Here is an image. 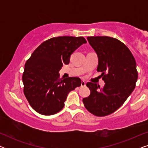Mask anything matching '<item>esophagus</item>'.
Returning a JSON list of instances; mask_svg holds the SVG:
<instances>
[{
	"instance_id": "34e87169",
	"label": "esophagus",
	"mask_w": 148,
	"mask_h": 148,
	"mask_svg": "<svg viewBox=\"0 0 148 148\" xmlns=\"http://www.w3.org/2000/svg\"><path fill=\"white\" fill-rule=\"evenodd\" d=\"M86 86V82H85L84 81H82V82H81V87H85Z\"/></svg>"
}]
</instances>
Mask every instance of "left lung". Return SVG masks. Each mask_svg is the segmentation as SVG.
Instances as JSON below:
<instances>
[{
  "instance_id": "8db88e82",
  "label": "left lung",
  "mask_w": 148,
  "mask_h": 148,
  "mask_svg": "<svg viewBox=\"0 0 148 148\" xmlns=\"http://www.w3.org/2000/svg\"><path fill=\"white\" fill-rule=\"evenodd\" d=\"M98 56L97 71L102 72L105 85L88 82L90 95L83 99L89 112L97 116L112 114L123 104L135 88L138 77L136 62L125 44L108 36L88 37Z\"/></svg>"
}]
</instances>
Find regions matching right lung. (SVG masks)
<instances>
[{
  "mask_svg": "<svg viewBox=\"0 0 148 148\" xmlns=\"http://www.w3.org/2000/svg\"><path fill=\"white\" fill-rule=\"evenodd\" d=\"M87 41L84 37L59 36L40 44L25 62L23 92L34 110L43 115L61 110L69 93L81 86L79 77L60 78L63 64L69 63L75 50Z\"/></svg>",
  "mask_w": 148,
  "mask_h": 148,
  "instance_id": "1",
  "label": "right lung"
}]
</instances>
